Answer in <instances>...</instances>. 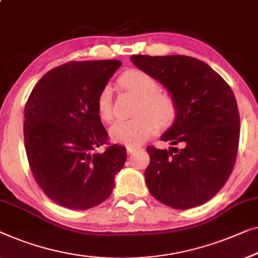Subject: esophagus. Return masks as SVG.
I'll return each mask as SVG.
<instances>
[{"mask_svg": "<svg viewBox=\"0 0 258 258\" xmlns=\"http://www.w3.org/2000/svg\"><path fill=\"white\" fill-rule=\"evenodd\" d=\"M138 150H141L140 147H130V145H128V147H126V151H128V155L136 154Z\"/></svg>", "mask_w": 258, "mask_h": 258, "instance_id": "esophagus-1", "label": "esophagus"}]
</instances>
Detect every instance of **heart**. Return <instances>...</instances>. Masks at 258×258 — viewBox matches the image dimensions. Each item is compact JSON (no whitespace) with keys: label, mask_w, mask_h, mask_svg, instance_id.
I'll use <instances>...</instances> for the list:
<instances>
[{"label":"heart","mask_w":258,"mask_h":258,"mask_svg":"<svg viewBox=\"0 0 258 258\" xmlns=\"http://www.w3.org/2000/svg\"><path fill=\"white\" fill-rule=\"evenodd\" d=\"M126 91L138 96L134 108L135 116L118 120L110 126L111 140L130 147H136L155 133L157 126L169 128L178 117V103L167 91L159 89V83L151 74L141 70L123 73L118 81ZM96 110L104 122L113 118V91L104 86L96 98Z\"/></svg>","instance_id":"1"}]
</instances>
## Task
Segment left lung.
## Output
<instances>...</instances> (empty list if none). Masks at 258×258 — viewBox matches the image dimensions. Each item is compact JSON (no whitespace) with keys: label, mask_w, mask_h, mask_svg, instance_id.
I'll list each match as a JSON object with an SVG mask.
<instances>
[{"label":"left lung","mask_w":258,"mask_h":258,"mask_svg":"<svg viewBox=\"0 0 258 258\" xmlns=\"http://www.w3.org/2000/svg\"><path fill=\"white\" fill-rule=\"evenodd\" d=\"M130 59L165 86L179 109L173 125L160 137L173 147L147 148L149 191L174 210L207 203L226 184L236 162L240 114L233 91L211 66L188 55L134 54Z\"/></svg>","instance_id":"1"}]
</instances>
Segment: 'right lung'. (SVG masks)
Instances as JSON below:
<instances>
[{
    "mask_svg": "<svg viewBox=\"0 0 258 258\" xmlns=\"http://www.w3.org/2000/svg\"><path fill=\"white\" fill-rule=\"evenodd\" d=\"M120 60L70 61L33 87L24 108V145L30 170L54 203L84 211L108 199L126 150L109 144L96 98ZM107 145L103 153L96 149Z\"/></svg>",
    "mask_w": 258,
    "mask_h": 258,
    "instance_id": "1",
    "label": "right lung"
}]
</instances>
